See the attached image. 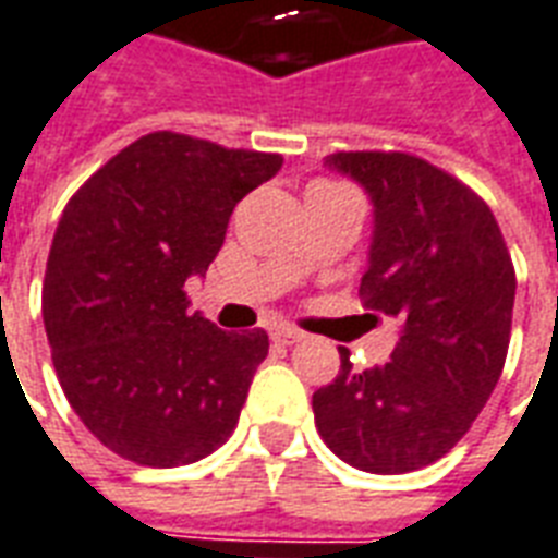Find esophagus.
<instances>
[{"mask_svg":"<svg viewBox=\"0 0 558 558\" xmlns=\"http://www.w3.org/2000/svg\"><path fill=\"white\" fill-rule=\"evenodd\" d=\"M270 338H274L276 343H300L305 338V332H300V329H294V326H270Z\"/></svg>","mask_w":558,"mask_h":558,"instance_id":"1","label":"esophagus"}]
</instances>
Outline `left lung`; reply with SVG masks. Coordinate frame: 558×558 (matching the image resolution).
Wrapping results in <instances>:
<instances>
[{
	"instance_id": "8db88e82",
	"label": "left lung",
	"mask_w": 558,
	"mask_h": 558,
	"mask_svg": "<svg viewBox=\"0 0 558 558\" xmlns=\"http://www.w3.org/2000/svg\"><path fill=\"white\" fill-rule=\"evenodd\" d=\"M374 199L371 267L359 296L403 324L391 362L314 391L317 433L367 473L438 462L471 429L500 379L512 335L514 264L492 208L441 167L409 153H335Z\"/></svg>"
}]
</instances>
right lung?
<instances>
[{"mask_svg":"<svg viewBox=\"0 0 558 558\" xmlns=\"http://www.w3.org/2000/svg\"><path fill=\"white\" fill-rule=\"evenodd\" d=\"M282 155L153 132L66 203L44 276L58 383L94 438L144 468H179L234 433L267 332L232 335L187 312L234 205Z\"/></svg>","mask_w":558,"mask_h":558,"instance_id":"right-lung-1","label":"right lung"}]
</instances>
